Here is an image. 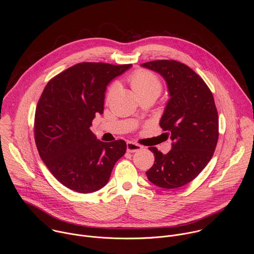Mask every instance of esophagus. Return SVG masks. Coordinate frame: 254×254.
<instances>
[{
  "mask_svg": "<svg viewBox=\"0 0 254 254\" xmlns=\"http://www.w3.org/2000/svg\"><path fill=\"white\" fill-rule=\"evenodd\" d=\"M127 152L134 153V152L140 151L142 149V146H140V144H138L136 142H133V141H128L127 143Z\"/></svg>",
  "mask_w": 254,
  "mask_h": 254,
  "instance_id": "esophagus-1",
  "label": "esophagus"
}]
</instances>
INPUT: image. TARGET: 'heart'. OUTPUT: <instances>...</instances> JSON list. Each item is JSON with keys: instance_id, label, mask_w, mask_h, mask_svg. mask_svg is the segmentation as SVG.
<instances>
[{"instance_id": "1", "label": "heart", "mask_w": 254, "mask_h": 254, "mask_svg": "<svg viewBox=\"0 0 254 254\" xmlns=\"http://www.w3.org/2000/svg\"><path fill=\"white\" fill-rule=\"evenodd\" d=\"M129 83L133 91L138 95H143L148 93H158L160 94L163 88L161 79L153 73L152 71L139 69L130 75ZM118 88V84L114 83L107 89L106 98L110 99Z\"/></svg>"}]
</instances>
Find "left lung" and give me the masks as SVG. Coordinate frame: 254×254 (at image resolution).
<instances>
[{"instance_id":"1","label":"left lung","mask_w":254,"mask_h":254,"mask_svg":"<svg viewBox=\"0 0 254 254\" xmlns=\"http://www.w3.org/2000/svg\"><path fill=\"white\" fill-rule=\"evenodd\" d=\"M160 73L171 96L160 127L173 140L163 155L157 148L155 163L147 171L153 184L164 189L180 188L193 181L211 160L219 136L218 113L205 81L184 63L155 60L141 64Z\"/></svg>"}]
</instances>
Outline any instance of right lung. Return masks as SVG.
<instances>
[{"instance_id": "add662e5", "label": "right lung", "mask_w": 254, "mask_h": 254, "mask_svg": "<svg viewBox=\"0 0 254 254\" xmlns=\"http://www.w3.org/2000/svg\"><path fill=\"white\" fill-rule=\"evenodd\" d=\"M131 64L81 62L64 70L45 86L34 121L36 147L51 174L78 193L101 189L127 151L123 139L104 142L90 130L103 113L107 84Z\"/></svg>"}]
</instances>
